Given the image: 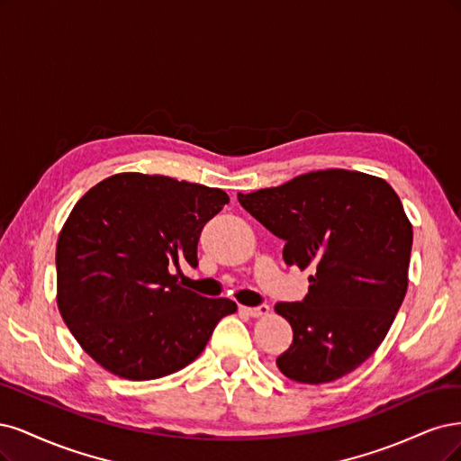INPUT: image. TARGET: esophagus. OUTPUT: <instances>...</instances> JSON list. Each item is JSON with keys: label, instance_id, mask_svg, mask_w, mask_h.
I'll use <instances>...</instances> for the list:
<instances>
[{"label": "esophagus", "instance_id": "34e87169", "mask_svg": "<svg viewBox=\"0 0 461 461\" xmlns=\"http://www.w3.org/2000/svg\"><path fill=\"white\" fill-rule=\"evenodd\" d=\"M240 310L243 314L250 316V318H262V316H268L270 306L268 304H260V306H240Z\"/></svg>", "mask_w": 461, "mask_h": 461}]
</instances>
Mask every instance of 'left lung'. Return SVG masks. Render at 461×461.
I'll list each match as a JSON object with an SVG mask.
<instances>
[{
    "label": "left lung",
    "instance_id": "obj_1",
    "mask_svg": "<svg viewBox=\"0 0 461 461\" xmlns=\"http://www.w3.org/2000/svg\"><path fill=\"white\" fill-rule=\"evenodd\" d=\"M237 199L285 241L287 266L312 270L306 299L274 308L293 328L279 371L308 384L350 374L387 337L408 291L413 231L396 191L383 177L330 168Z\"/></svg>",
    "mask_w": 461,
    "mask_h": 461
}]
</instances>
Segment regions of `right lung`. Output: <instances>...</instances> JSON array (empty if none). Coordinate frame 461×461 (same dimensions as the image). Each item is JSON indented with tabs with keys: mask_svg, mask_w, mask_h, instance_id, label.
Listing matches in <instances>:
<instances>
[{
	"mask_svg": "<svg viewBox=\"0 0 461 461\" xmlns=\"http://www.w3.org/2000/svg\"><path fill=\"white\" fill-rule=\"evenodd\" d=\"M226 203L218 187L122 172L74 204L57 240V306L103 369L130 381L170 375L237 310L172 274L182 262L195 268L201 230Z\"/></svg>",
	"mask_w": 461,
	"mask_h": 461,
	"instance_id": "add662e5",
	"label": "right lung"
}]
</instances>
